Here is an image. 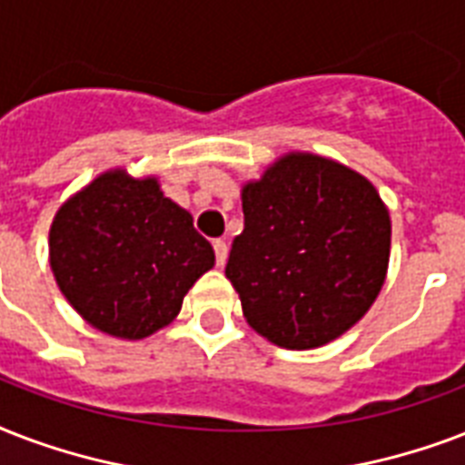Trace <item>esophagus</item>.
<instances>
[{"instance_id":"esophagus-1","label":"esophagus","mask_w":465,"mask_h":465,"mask_svg":"<svg viewBox=\"0 0 465 465\" xmlns=\"http://www.w3.org/2000/svg\"><path fill=\"white\" fill-rule=\"evenodd\" d=\"M213 250H215V262H218V266L225 264V259H228V244L223 242V240H215Z\"/></svg>"}]
</instances>
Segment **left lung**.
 Here are the masks:
<instances>
[{
	"label": "left lung",
	"mask_w": 465,
	"mask_h": 465,
	"mask_svg": "<svg viewBox=\"0 0 465 465\" xmlns=\"http://www.w3.org/2000/svg\"><path fill=\"white\" fill-rule=\"evenodd\" d=\"M242 213L225 276L262 337L322 347L366 315L391 257V215L366 176L318 154H283L244 183Z\"/></svg>",
	"instance_id": "left-lung-1"
}]
</instances>
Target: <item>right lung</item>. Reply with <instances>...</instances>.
I'll return each mask as SVG.
<instances>
[{"label":"right lung","instance_id":"1","mask_svg":"<svg viewBox=\"0 0 465 465\" xmlns=\"http://www.w3.org/2000/svg\"><path fill=\"white\" fill-rule=\"evenodd\" d=\"M50 269L70 305L96 330L143 340L169 325L215 264L189 211L154 176L104 172L67 199L50 225Z\"/></svg>","mask_w":465,"mask_h":465}]
</instances>
